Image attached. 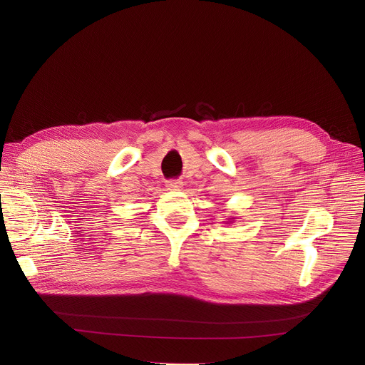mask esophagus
I'll return each instance as SVG.
<instances>
[{"mask_svg":"<svg viewBox=\"0 0 365 365\" xmlns=\"http://www.w3.org/2000/svg\"><path fill=\"white\" fill-rule=\"evenodd\" d=\"M183 187V183L180 180H169L168 182V189L169 190H180Z\"/></svg>","mask_w":365,"mask_h":365,"instance_id":"obj_1","label":"esophagus"}]
</instances>
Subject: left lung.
<instances>
[{"instance_id":"left-lung-1","label":"left lung","mask_w":365,"mask_h":365,"mask_svg":"<svg viewBox=\"0 0 365 365\" xmlns=\"http://www.w3.org/2000/svg\"><path fill=\"white\" fill-rule=\"evenodd\" d=\"M228 222H230V221H228Z\"/></svg>"}]
</instances>
